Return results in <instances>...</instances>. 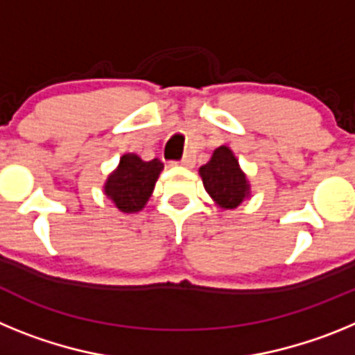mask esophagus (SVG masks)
Listing matches in <instances>:
<instances>
[{"instance_id": "esophagus-1", "label": "esophagus", "mask_w": 355, "mask_h": 355, "mask_svg": "<svg viewBox=\"0 0 355 355\" xmlns=\"http://www.w3.org/2000/svg\"><path fill=\"white\" fill-rule=\"evenodd\" d=\"M174 165H183V167H192L193 165V155H184L180 162H172Z\"/></svg>"}]
</instances>
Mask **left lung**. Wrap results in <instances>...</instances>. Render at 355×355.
<instances>
[{
    "label": "left lung",
    "mask_w": 355,
    "mask_h": 355,
    "mask_svg": "<svg viewBox=\"0 0 355 355\" xmlns=\"http://www.w3.org/2000/svg\"><path fill=\"white\" fill-rule=\"evenodd\" d=\"M206 192L224 209H234L249 197L250 184L236 156L227 146L216 147L206 165L199 168Z\"/></svg>",
    "instance_id": "obj_1"
}]
</instances>
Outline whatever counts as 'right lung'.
<instances>
[{
    "instance_id": "1",
    "label": "right lung",
    "mask_w": 355,
    "mask_h": 355,
    "mask_svg": "<svg viewBox=\"0 0 355 355\" xmlns=\"http://www.w3.org/2000/svg\"><path fill=\"white\" fill-rule=\"evenodd\" d=\"M162 168L163 163L158 158L144 162L139 155L128 153L106 180V197L122 213L140 211L155 190Z\"/></svg>"
}]
</instances>
